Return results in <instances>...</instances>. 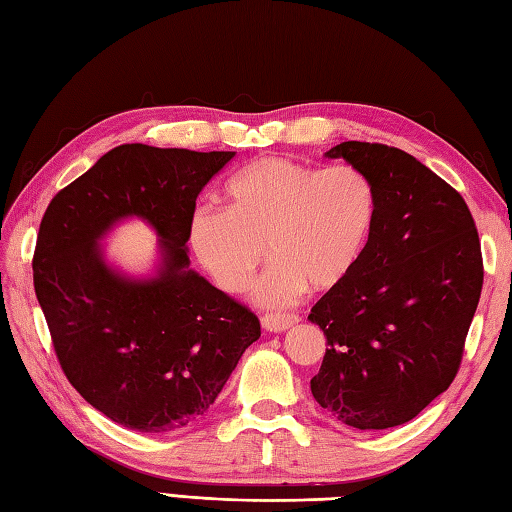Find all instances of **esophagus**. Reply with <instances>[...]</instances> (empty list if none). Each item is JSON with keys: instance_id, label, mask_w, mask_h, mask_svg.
Returning <instances> with one entry per match:
<instances>
[{"instance_id": "obj_1", "label": "esophagus", "mask_w": 512, "mask_h": 512, "mask_svg": "<svg viewBox=\"0 0 512 512\" xmlns=\"http://www.w3.org/2000/svg\"><path fill=\"white\" fill-rule=\"evenodd\" d=\"M301 319L297 314H264L262 325L268 332H286L292 325H297Z\"/></svg>"}]
</instances>
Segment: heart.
Returning <instances> with one entry per match:
<instances>
[{
    "label": "heart",
    "mask_w": 512,
    "mask_h": 512,
    "mask_svg": "<svg viewBox=\"0 0 512 512\" xmlns=\"http://www.w3.org/2000/svg\"><path fill=\"white\" fill-rule=\"evenodd\" d=\"M376 222L372 178L354 165L317 169L270 156L250 162L226 184V211L202 206L191 246L224 292L239 295L273 259L257 299L290 306L312 286L330 290L352 275Z\"/></svg>",
    "instance_id": "obj_1"
}]
</instances>
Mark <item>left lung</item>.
I'll list each match as a JSON object with an SVG mask.
<instances>
[{
    "label": "left lung",
    "mask_w": 512,
    "mask_h": 512,
    "mask_svg": "<svg viewBox=\"0 0 512 512\" xmlns=\"http://www.w3.org/2000/svg\"><path fill=\"white\" fill-rule=\"evenodd\" d=\"M328 158L363 169L376 222L361 262L310 310L328 339L314 400L354 429L405 424L458 374L484 284L462 195L407 151L347 140Z\"/></svg>",
    "instance_id": "1"
}]
</instances>
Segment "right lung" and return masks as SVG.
Returning a JSON list of instances; mask_svg holds the SVG:
<instances>
[{
	"instance_id": "obj_1",
	"label": "right lung",
	"mask_w": 512,
	"mask_h": 512,
	"mask_svg": "<svg viewBox=\"0 0 512 512\" xmlns=\"http://www.w3.org/2000/svg\"><path fill=\"white\" fill-rule=\"evenodd\" d=\"M233 156L121 145L43 213L32 277L54 354L70 385L127 429L187 427L262 334L255 312L189 270L195 200ZM129 214L147 219L163 242L154 280L114 274L95 244Z\"/></svg>"
}]
</instances>
